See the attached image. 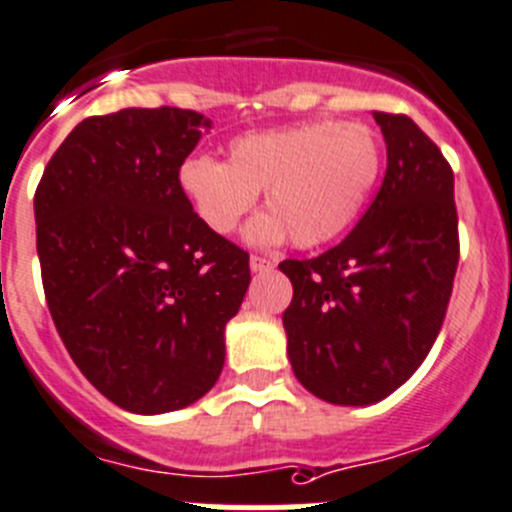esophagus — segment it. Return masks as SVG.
Returning a JSON list of instances; mask_svg holds the SVG:
<instances>
[{
	"label": "esophagus",
	"mask_w": 512,
	"mask_h": 512,
	"mask_svg": "<svg viewBox=\"0 0 512 512\" xmlns=\"http://www.w3.org/2000/svg\"><path fill=\"white\" fill-rule=\"evenodd\" d=\"M248 264H251L253 274H261V271L274 269V261L266 259V256H251V259H248Z\"/></svg>",
	"instance_id": "obj_1"
}]
</instances>
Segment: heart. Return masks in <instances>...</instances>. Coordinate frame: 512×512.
<instances>
[{"instance_id": "heart-1", "label": "heart", "mask_w": 512, "mask_h": 512, "mask_svg": "<svg viewBox=\"0 0 512 512\" xmlns=\"http://www.w3.org/2000/svg\"><path fill=\"white\" fill-rule=\"evenodd\" d=\"M382 148L362 123H304L248 133L228 145V160L196 155L178 170L180 191L216 233H231L264 191L269 213L246 228L251 243L291 236L299 248L347 231L372 196Z\"/></svg>"}]
</instances>
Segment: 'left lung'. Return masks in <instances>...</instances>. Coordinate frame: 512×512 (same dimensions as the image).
I'll return each instance as SVG.
<instances>
[{
    "label": "left lung",
    "mask_w": 512,
    "mask_h": 512,
    "mask_svg": "<svg viewBox=\"0 0 512 512\" xmlns=\"http://www.w3.org/2000/svg\"><path fill=\"white\" fill-rule=\"evenodd\" d=\"M387 173L362 221L316 259L281 261L289 362L314 397L374 405L415 374L435 344L460 261L455 178L407 115L372 113Z\"/></svg>",
    "instance_id": "left-lung-1"
}]
</instances>
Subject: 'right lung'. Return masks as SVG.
I'll use <instances>...</instances> for the list:
<instances>
[{
	"instance_id": "1",
	"label": "right lung",
	"mask_w": 512,
	"mask_h": 512,
	"mask_svg": "<svg viewBox=\"0 0 512 512\" xmlns=\"http://www.w3.org/2000/svg\"><path fill=\"white\" fill-rule=\"evenodd\" d=\"M211 120L180 107L95 115L34 193L47 306L92 387L135 415L183 410L218 382L248 253L193 213L178 170Z\"/></svg>"
}]
</instances>
